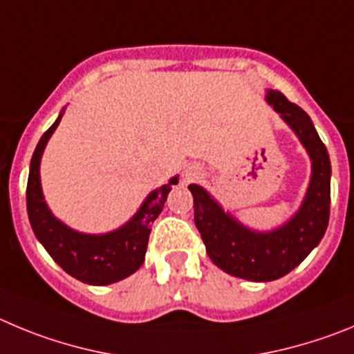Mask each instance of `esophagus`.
<instances>
[{"mask_svg":"<svg viewBox=\"0 0 354 354\" xmlns=\"http://www.w3.org/2000/svg\"><path fill=\"white\" fill-rule=\"evenodd\" d=\"M199 174H201V169H199V167H197V165H189V167H185V171H183V178L187 181L196 180V178L199 176Z\"/></svg>","mask_w":354,"mask_h":354,"instance_id":"obj_1","label":"esophagus"}]
</instances>
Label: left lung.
<instances>
[{"instance_id": "obj_1", "label": "left lung", "mask_w": 354, "mask_h": 354, "mask_svg": "<svg viewBox=\"0 0 354 354\" xmlns=\"http://www.w3.org/2000/svg\"><path fill=\"white\" fill-rule=\"evenodd\" d=\"M270 106L296 132L312 158V180L300 212L272 232H254L238 224L199 185H189L194 196V221L209 259L225 273L254 282L288 275L324 236L330 218V174L326 146L301 107L280 91H268Z\"/></svg>"}]
</instances>
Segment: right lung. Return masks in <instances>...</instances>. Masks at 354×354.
I'll use <instances>...</instances> for the list:
<instances>
[{
    "mask_svg": "<svg viewBox=\"0 0 354 354\" xmlns=\"http://www.w3.org/2000/svg\"><path fill=\"white\" fill-rule=\"evenodd\" d=\"M59 122H62V114L40 138L31 157L26 187L30 224L38 241L68 275L84 284H113L138 272L145 263L151 224L160 215L167 194L171 192L173 185L178 183V178H173L169 183L162 185L160 189L149 194L141 209L122 229L98 236L72 231L65 224L56 221L47 208L40 189V173H38L44 148Z\"/></svg>",
    "mask_w": 354,
    "mask_h": 354,
    "instance_id": "1",
    "label": "right lung"
}]
</instances>
